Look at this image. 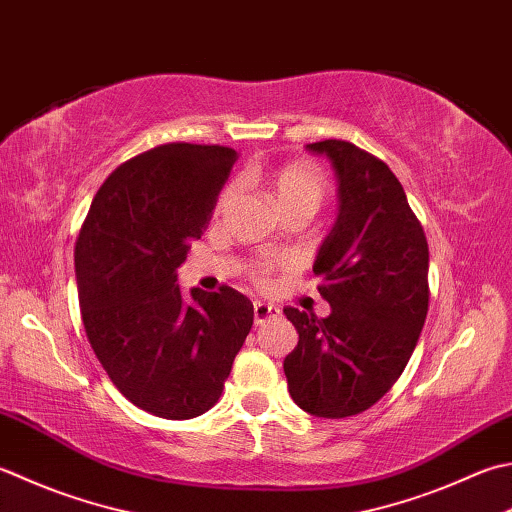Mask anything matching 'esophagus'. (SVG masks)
Wrapping results in <instances>:
<instances>
[{"label":"esophagus","mask_w":512,"mask_h":512,"mask_svg":"<svg viewBox=\"0 0 512 512\" xmlns=\"http://www.w3.org/2000/svg\"><path fill=\"white\" fill-rule=\"evenodd\" d=\"M279 315H282V310H279V308L273 306V304L255 302V306H253V317H255V324H257V326L270 322V319H277Z\"/></svg>","instance_id":"34e87169"}]
</instances>
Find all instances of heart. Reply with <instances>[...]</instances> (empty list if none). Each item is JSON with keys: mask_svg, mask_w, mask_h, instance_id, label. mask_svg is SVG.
Instances as JSON below:
<instances>
[{"mask_svg": "<svg viewBox=\"0 0 512 512\" xmlns=\"http://www.w3.org/2000/svg\"><path fill=\"white\" fill-rule=\"evenodd\" d=\"M264 179L270 195L275 199V204L282 210V215L304 213L308 217H313L326 202L330 190L328 177L315 164L308 162H288L282 166H275L266 170ZM235 190L237 188L233 184L222 190V195L217 199L219 213L233 202ZM277 266L290 264L288 259H268V262L253 266V279L259 286H268V275L273 273V268Z\"/></svg>", "mask_w": 512, "mask_h": 512, "instance_id": "heart-1", "label": "heart"}]
</instances>
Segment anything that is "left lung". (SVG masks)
<instances>
[{"instance_id":"obj_1","label":"left lung","mask_w":512,"mask_h":512,"mask_svg":"<svg viewBox=\"0 0 512 512\" xmlns=\"http://www.w3.org/2000/svg\"><path fill=\"white\" fill-rule=\"evenodd\" d=\"M339 184L337 222L313 264L330 315L284 308L299 333L284 359L293 402L342 419L379 402L404 373L428 313V242L399 179L342 139L306 144Z\"/></svg>"}]
</instances>
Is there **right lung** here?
Wrapping results in <instances>:
<instances>
[{"label": "right lung", "instance_id": "right-lung-1", "mask_svg": "<svg viewBox=\"0 0 512 512\" xmlns=\"http://www.w3.org/2000/svg\"><path fill=\"white\" fill-rule=\"evenodd\" d=\"M235 159L226 146L150 148L110 173L79 230L86 337L119 393L150 415L213 408L253 326V304L235 288H193L186 302L177 286Z\"/></svg>", "mask_w": 512, "mask_h": 512}]
</instances>
